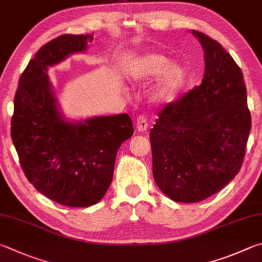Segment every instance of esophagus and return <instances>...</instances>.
Here are the masks:
<instances>
[{"mask_svg":"<svg viewBox=\"0 0 262 262\" xmlns=\"http://www.w3.org/2000/svg\"><path fill=\"white\" fill-rule=\"evenodd\" d=\"M136 127L139 132H144L148 128V124H147V119L144 116V115H140V116L137 118L136 122Z\"/></svg>","mask_w":262,"mask_h":262,"instance_id":"obj_1","label":"esophagus"}]
</instances>
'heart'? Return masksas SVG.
I'll list each match as a JSON object with an SVG mask.
<instances>
[{
	"label": "heart",
	"instance_id": "b5f03b06",
	"mask_svg": "<svg viewBox=\"0 0 262 262\" xmlns=\"http://www.w3.org/2000/svg\"><path fill=\"white\" fill-rule=\"evenodd\" d=\"M127 75L136 84H146L159 77L150 91V99L157 103H170L177 99L187 84L189 75L184 67L171 63L160 53H147L134 59Z\"/></svg>",
	"mask_w": 262,
	"mask_h": 262
}]
</instances>
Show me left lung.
<instances>
[{
	"instance_id": "8db88e82",
	"label": "left lung",
	"mask_w": 262,
	"mask_h": 262,
	"mask_svg": "<svg viewBox=\"0 0 262 262\" xmlns=\"http://www.w3.org/2000/svg\"><path fill=\"white\" fill-rule=\"evenodd\" d=\"M205 52L200 86L168 103L149 132L153 177L178 203H198L241 170L251 130L241 68L217 41L192 31Z\"/></svg>"
}]
</instances>
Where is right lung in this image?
Wrapping results in <instances>:
<instances>
[{
    "mask_svg": "<svg viewBox=\"0 0 262 262\" xmlns=\"http://www.w3.org/2000/svg\"><path fill=\"white\" fill-rule=\"evenodd\" d=\"M93 34H63L27 64L13 101L11 138L23 171L40 193L70 207H89L112 184L117 150L134 135L128 115L64 121L47 70L85 52Z\"/></svg>",
    "mask_w": 262,
    "mask_h": 262,
    "instance_id": "right-lung-1",
    "label": "right lung"
}]
</instances>
